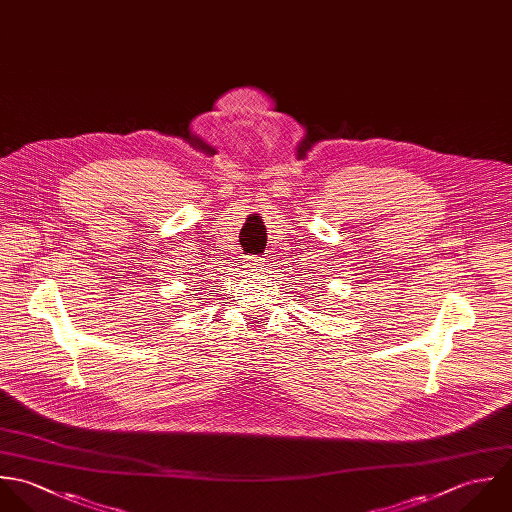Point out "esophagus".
Here are the masks:
<instances>
[{
	"label": "esophagus",
	"mask_w": 512,
	"mask_h": 512,
	"mask_svg": "<svg viewBox=\"0 0 512 512\" xmlns=\"http://www.w3.org/2000/svg\"><path fill=\"white\" fill-rule=\"evenodd\" d=\"M243 267H245L247 271H263V269L267 267V261L261 259V257H247L245 263H243Z\"/></svg>",
	"instance_id": "obj_1"
}]
</instances>
